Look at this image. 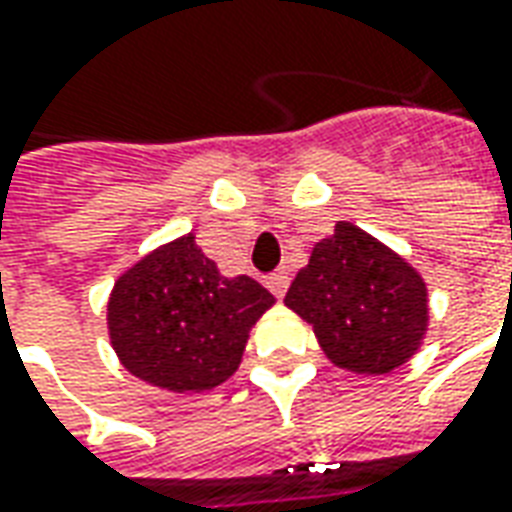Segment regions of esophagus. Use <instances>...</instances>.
I'll list each match as a JSON object with an SVG mask.
<instances>
[{
  "instance_id": "34e87169",
  "label": "esophagus",
  "mask_w": 512,
  "mask_h": 512,
  "mask_svg": "<svg viewBox=\"0 0 512 512\" xmlns=\"http://www.w3.org/2000/svg\"><path fill=\"white\" fill-rule=\"evenodd\" d=\"M266 285L268 291L274 293L277 299H282L285 291H288V274H285V271H274V274H268L266 277Z\"/></svg>"
}]
</instances>
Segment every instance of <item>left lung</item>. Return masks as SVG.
Instances as JSON below:
<instances>
[{
  "label": "left lung",
  "mask_w": 512,
  "mask_h": 512,
  "mask_svg": "<svg viewBox=\"0 0 512 512\" xmlns=\"http://www.w3.org/2000/svg\"><path fill=\"white\" fill-rule=\"evenodd\" d=\"M285 305L313 327L335 366L357 374H391L407 363L430 318L416 268L349 221L313 246Z\"/></svg>",
  "instance_id": "8db88e82"
}]
</instances>
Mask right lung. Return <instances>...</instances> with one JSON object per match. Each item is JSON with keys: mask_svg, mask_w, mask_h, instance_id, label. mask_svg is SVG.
I'll return each instance as SVG.
<instances>
[{"mask_svg": "<svg viewBox=\"0 0 512 512\" xmlns=\"http://www.w3.org/2000/svg\"><path fill=\"white\" fill-rule=\"evenodd\" d=\"M271 305L274 296L252 277H224L188 232L116 280L107 330L130 374L199 393L235 374L249 330Z\"/></svg>", "mask_w": 512, "mask_h": 512, "instance_id": "1", "label": "right lung"}]
</instances>
